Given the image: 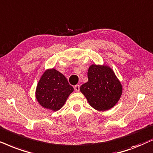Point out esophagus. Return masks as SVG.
<instances>
[{"label":"esophagus","instance_id":"1","mask_svg":"<svg viewBox=\"0 0 153 153\" xmlns=\"http://www.w3.org/2000/svg\"><path fill=\"white\" fill-rule=\"evenodd\" d=\"M74 89H75V90L76 91H80V85H75V86Z\"/></svg>","mask_w":153,"mask_h":153}]
</instances>
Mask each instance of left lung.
Segmentation results:
<instances>
[{
  "label": "left lung",
  "mask_w": 153,
  "mask_h": 153,
  "mask_svg": "<svg viewBox=\"0 0 153 153\" xmlns=\"http://www.w3.org/2000/svg\"><path fill=\"white\" fill-rule=\"evenodd\" d=\"M88 81L81 85L80 91L91 106L98 111H106L115 105L123 92L122 85L108 66L91 65L88 70Z\"/></svg>",
  "instance_id": "obj_1"
}]
</instances>
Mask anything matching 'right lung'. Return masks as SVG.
Returning <instances> with one entry per match:
<instances>
[{
  "label": "right lung",
  "mask_w": 153,
  "mask_h": 153,
  "mask_svg": "<svg viewBox=\"0 0 153 153\" xmlns=\"http://www.w3.org/2000/svg\"><path fill=\"white\" fill-rule=\"evenodd\" d=\"M73 88L62 73L51 69L42 75L36 88V99L44 108L56 111L66 102Z\"/></svg>",
  "instance_id": "obj_1"
}]
</instances>
